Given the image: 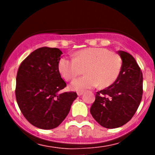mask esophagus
<instances>
[{"label": "esophagus", "instance_id": "esophagus-1", "mask_svg": "<svg viewBox=\"0 0 155 155\" xmlns=\"http://www.w3.org/2000/svg\"><path fill=\"white\" fill-rule=\"evenodd\" d=\"M77 94H78V96H81V95L83 94V91H78Z\"/></svg>", "mask_w": 155, "mask_h": 155}]
</instances>
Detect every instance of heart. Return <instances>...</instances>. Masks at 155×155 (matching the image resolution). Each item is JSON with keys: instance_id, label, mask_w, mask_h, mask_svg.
<instances>
[{"instance_id": "heart-1", "label": "heart", "mask_w": 155, "mask_h": 155, "mask_svg": "<svg viewBox=\"0 0 155 155\" xmlns=\"http://www.w3.org/2000/svg\"><path fill=\"white\" fill-rule=\"evenodd\" d=\"M122 60L118 54L106 48H87L77 51L74 58H62L58 70L66 80H71L82 74L87 75L74 79L70 88L83 91L98 85L102 87L111 85L119 76Z\"/></svg>"}]
</instances>
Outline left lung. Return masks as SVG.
I'll return each mask as SVG.
<instances>
[{
    "label": "left lung",
    "mask_w": 155,
    "mask_h": 155,
    "mask_svg": "<svg viewBox=\"0 0 155 155\" xmlns=\"http://www.w3.org/2000/svg\"><path fill=\"white\" fill-rule=\"evenodd\" d=\"M122 67L118 79L110 86L97 92L90 112L104 127L123 126L137 112L143 97V73L134 58L118 51Z\"/></svg>",
    "instance_id": "1"
}]
</instances>
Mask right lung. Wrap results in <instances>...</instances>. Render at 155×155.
Returning a JSON list of instances; mask_svg holds the SVG:
<instances>
[{"label":"right lung","mask_w":155,"mask_h":155,"mask_svg":"<svg viewBox=\"0 0 155 155\" xmlns=\"http://www.w3.org/2000/svg\"><path fill=\"white\" fill-rule=\"evenodd\" d=\"M61 54L58 48H37L21 62L17 73V104L25 118L40 129L60 125L77 97L76 92L59 93L67 86L58 70Z\"/></svg>","instance_id":"add662e5"}]
</instances>
